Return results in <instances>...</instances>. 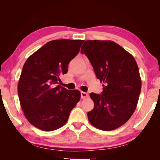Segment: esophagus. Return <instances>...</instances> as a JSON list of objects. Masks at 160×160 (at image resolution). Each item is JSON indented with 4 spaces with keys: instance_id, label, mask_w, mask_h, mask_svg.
<instances>
[{
    "instance_id": "34e87169",
    "label": "esophagus",
    "mask_w": 160,
    "mask_h": 160,
    "mask_svg": "<svg viewBox=\"0 0 160 160\" xmlns=\"http://www.w3.org/2000/svg\"><path fill=\"white\" fill-rule=\"evenodd\" d=\"M81 99H85L88 97V93H86V92L82 91L81 92Z\"/></svg>"
}]
</instances>
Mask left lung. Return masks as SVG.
<instances>
[{
  "mask_svg": "<svg viewBox=\"0 0 160 160\" xmlns=\"http://www.w3.org/2000/svg\"><path fill=\"white\" fill-rule=\"evenodd\" d=\"M103 82L102 94L90 93L94 108L88 113L89 122L103 131L126 123L137 107L142 81L134 57L111 41L88 40L81 49Z\"/></svg>",
  "mask_w": 160,
  "mask_h": 160,
  "instance_id": "1",
  "label": "left lung"
}]
</instances>
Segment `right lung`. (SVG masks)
Segmentation results:
<instances>
[{
  "mask_svg": "<svg viewBox=\"0 0 160 160\" xmlns=\"http://www.w3.org/2000/svg\"><path fill=\"white\" fill-rule=\"evenodd\" d=\"M83 40L47 42L27 59L18 83V94L26 119L45 132L61 128L81 98L79 90L58 85L69 62L78 54Z\"/></svg>",
  "mask_w": 160,
  "mask_h": 160,
  "instance_id": "right-lung-1",
  "label": "right lung"
}]
</instances>
